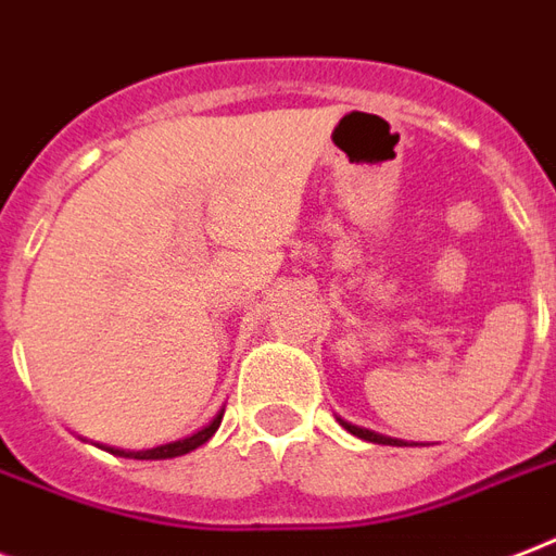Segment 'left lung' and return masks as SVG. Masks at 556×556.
<instances>
[{
    "instance_id": "left-lung-1",
    "label": "left lung",
    "mask_w": 556,
    "mask_h": 556,
    "mask_svg": "<svg viewBox=\"0 0 556 556\" xmlns=\"http://www.w3.org/2000/svg\"><path fill=\"white\" fill-rule=\"evenodd\" d=\"M341 426H344V429L350 431V434H355V438L370 440V443H384V446H393V443H400V440L381 438V434H376V431H367V429H358V426H350V422H344V419H341Z\"/></svg>"
}]
</instances>
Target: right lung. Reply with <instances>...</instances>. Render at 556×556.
Instances as JSON below:
<instances>
[{
	"mask_svg": "<svg viewBox=\"0 0 556 556\" xmlns=\"http://www.w3.org/2000/svg\"><path fill=\"white\" fill-rule=\"evenodd\" d=\"M222 417L224 410L218 414V417L212 419L206 429H201L198 434H192V438H184V440H175V443H165V446H156V448H146V452H122V448H110L113 455H125V457H137V460H165V457H180L186 455V452H192V448L203 446L206 440L218 431V426H222Z\"/></svg>",
	"mask_w": 556,
	"mask_h": 556,
	"instance_id": "1",
	"label": "right lung"
}]
</instances>
